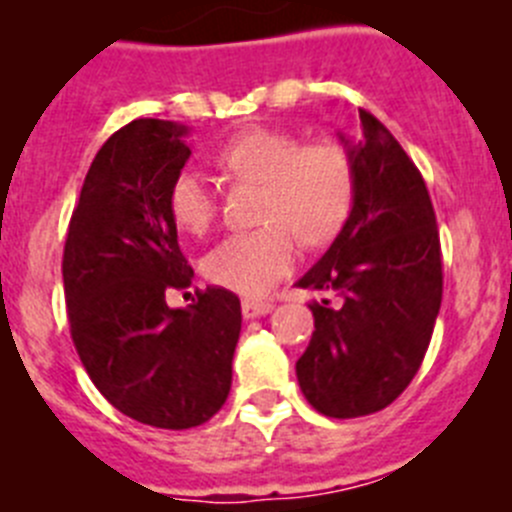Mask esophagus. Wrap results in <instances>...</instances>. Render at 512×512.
<instances>
[{
    "label": "esophagus",
    "mask_w": 512,
    "mask_h": 512,
    "mask_svg": "<svg viewBox=\"0 0 512 512\" xmlns=\"http://www.w3.org/2000/svg\"><path fill=\"white\" fill-rule=\"evenodd\" d=\"M241 309H243V317H246V320H253V317L269 314L271 309H274V304H271V302H259V299H243Z\"/></svg>",
    "instance_id": "34e87169"
}]
</instances>
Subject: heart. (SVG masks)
Wrapping results in <instances>:
<instances>
[{"label":"heart","mask_w":512,"mask_h":512,"mask_svg":"<svg viewBox=\"0 0 512 512\" xmlns=\"http://www.w3.org/2000/svg\"><path fill=\"white\" fill-rule=\"evenodd\" d=\"M218 170L233 180L261 185L256 220L264 225L233 233L205 256V276L233 292L259 297L292 271L297 235L322 246L340 233L355 203V162L335 139L299 142L271 126H246L215 152ZM167 208L180 231H210L218 198L203 172L185 167L172 180Z\"/></svg>","instance_id":"1"}]
</instances>
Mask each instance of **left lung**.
Segmentation results:
<instances>
[{
  "instance_id": "8db88e82",
  "label": "left lung",
  "mask_w": 512,
  "mask_h": 512,
  "mask_svg": "<svg viewBox=\"0 0 512 512\" xmlns=\"http://www.w3.org/2000/svg\"><path fill=\"white\" fill-rule=\"evenodd\" d=\"M355 203L297 287L332 292L309 304L314 332L297 360L312 409L355 419L386 409L414 381L442 307V246L429 190L391 131L360 109Z\"/></svg>"
}]
</instances>
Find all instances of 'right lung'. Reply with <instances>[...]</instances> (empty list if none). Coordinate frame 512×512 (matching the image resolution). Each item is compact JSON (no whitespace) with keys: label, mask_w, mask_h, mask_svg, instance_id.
<instances>
[{"label":"right lung","mask_w":512,"mask_h":512,"mask_svg":"<svg viewBox=\"0 0 512 512\" xmlns=\"http://www.w3.org/2000/svg\"><path fill=\"white\" fill-rule=\"evenodd\" d=\"M185 126L137 119L111 134L70 215L63 287L73 345L103 398L139 424L192 429L233 381L241 302L223 287L172 309L192 284L167 192L190 159Z\"/></svg>","instance_id":"add662e5"}]
</instances>
